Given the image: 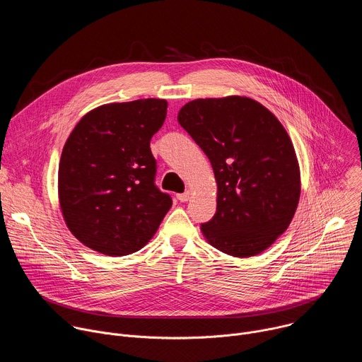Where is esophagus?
Masks as SVG:
<instances>
[{
    "label": "esophagus",
    "instance_id": "34e87169",
    "mask_svg": "<svg viewBox=\"0 0 362 362\" xmlns=\"http://www.w3.org/2000/svg\"><path fill=\"white\" fill-rule=\"evenodd\" d=\"M177 199H179L180 202H187V200L190 199V193H189V192H185V193H179V194H177Z\"/></svg>",
    "mask_w": 362,
    "mask_h": 362
}]
</instances>
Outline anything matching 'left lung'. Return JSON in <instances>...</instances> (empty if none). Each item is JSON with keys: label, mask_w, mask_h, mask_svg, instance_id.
<instances>
[{"label": "left lung", "mask_w": 362, "mask_h": 362, "mask_svg": "<svg viewBox=\"0 0 362 362\" xmlns=\"http://www.w3.org/2000/svg\"><path fill=\"white\" fill-rule=\"evenodd\" d=\"M177 122L209 158L218 183L204 238L235 257L268 249L288 229L300 194L295 148L281 122L240 95L192 100Z\"/></svg>", "instance_id": "left-lung-1"}]
</instances>
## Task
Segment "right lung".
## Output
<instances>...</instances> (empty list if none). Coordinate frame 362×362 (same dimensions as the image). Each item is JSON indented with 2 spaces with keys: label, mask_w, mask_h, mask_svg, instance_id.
Segmentation results:
<instances>
[{
  "label": "right lung",
  "mask_w": 362,
  "mask_h": 362,
  "mask_svg": "<svg viewBox=\"0 0 362 362\" xmlns=\"http://www.w3.org/2000/svg\"><path fill=\"white\" fill-rule=\"evenodd\" d=\"M168 101L143 98L88 112L69 136L59 166L60 208L70 232L109 256L141 249L172 208L154 183L150 140Z\"/></svg>",
  "instance_id": "right-lung-1"
}]
</instances>
